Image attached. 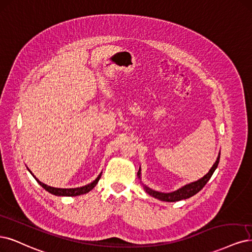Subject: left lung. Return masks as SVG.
Here are the masks:
<instances>
[{
    "instance_id": "obj_1",
    "label": "left lung",
    "mask_w": 252,
    "mask_h": 252,
    "mask_svg": "<svg viewBox=\"0 0 252 252\" xmlns=\"http://www.w3.org/2000/svg\"><path fill=\"white\" fill-rule=\"evenodd\" d=\"M220 160V153L218 155V158H217L216 162L213 164V167L211 168V170L209 171L206 175H204L202 178H200L197 181L194 182H190V184H188L186 186H184L182 188L174 190V192H171V193H161V192H158V190H154L150 188H148L147 186L144 185V189L147 193H148L150 196L156 198V199H159L161 201H167V202H175V201H179L182 200V199H188L189 197H192L194 195H196L199 190H201L202 188L207 184V181H209L212 177V175L214 174L215 170L218 167V163ZM137 176L138 178L141 179V168L137 172Z\"/></svg>"
}]
</instances>
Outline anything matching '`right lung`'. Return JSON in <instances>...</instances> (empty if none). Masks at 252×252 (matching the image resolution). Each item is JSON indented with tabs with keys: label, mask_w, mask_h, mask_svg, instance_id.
I'll return each mask as SVG.
<instances>
[{
	"label": "right lung",
	"mask_w": 252,
	"mask_h": 252,
	"mask_svg": "<svg viewBox=\"0 0 252 252\" xmlns=\"http://www.w3.org/2000/svg\"><path fill=\"white\" fill-rule=\"evenodd\" d=\"M29 170V169H28ZM29 172L31 173L32 174V172L29 170ZM33 175V174H32ZM101 175H102V173H100L99 174V176L94 179L93 182H91V184H89V185H86V186H84V187H80V188H74V189H60V188H53V187H50V186H47V185H45V184H42L41 181H39L35 176L33 175V177L36 179V181L38 182V184L45 189L46 190H48L49 193H51V194H53V195H55V196H79V195H83V194H86V193H89L90 190H92L94 187H96V185L98 184V181H99V179L101 178Z\"/></svg>",
	"instance_id": "1"
}]
</instances>
